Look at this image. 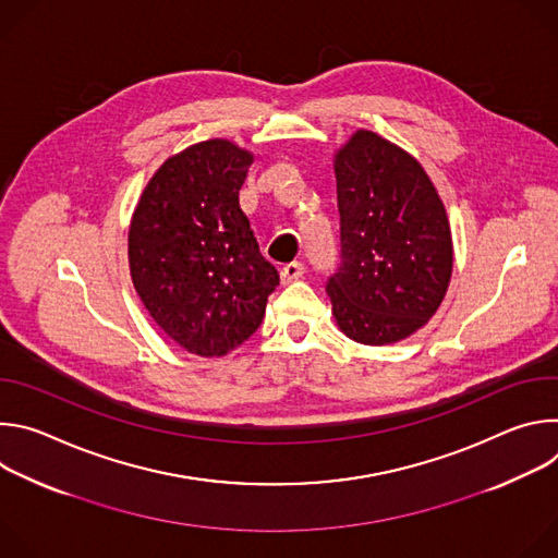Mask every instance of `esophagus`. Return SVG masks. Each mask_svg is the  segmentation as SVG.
Segmentation results:
<instances>
[{
	"label": "esophagus",
	"instance_id": "34e87169",
	"mask_svg": "<svg viewBox=\"0 0 558 558\" xmlns=\"http://www.w3.org/2000/svg\"><path fill=\"white\" fill-rule=\"evenodd\" d=\"M304 276V265L302 263H289V265H284L282 267V271H280V278H282V282L284 284H289V282H293V280H298V278H302Z\"/></svg>",
	"mask_w": 558,
	"mask_h": 558
}]
</instances>
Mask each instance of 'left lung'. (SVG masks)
Masks as SVG:
<instances>
[{"instance_id": "1", "label": "left lung", "mask_w": 558, "mask_h": 558, "mask_svg": "<svg viewBox=\"0 0 558 558\" xmlns=\"http://www.w3.org/2000/svg\"><path fill=\"white\" fill-rule=\"evenodd\" d=\"M340 265L327 293L340 329L381 347L422 329L452 274L444 203L411 154L360 130L336 156Z\"/></svg>"}]
</instances>
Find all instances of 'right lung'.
<instances>
[{
  "mask_svg": "<svg viewBox=\"0 0 558 558\" xmlns=\"http://www.w3.org/2000/svg\"><path fill=\"white\" fill-rule=\"evenodd\" d=\"M252 163L229 141L196 143L158 168L132 216L136 293L158 327L203 357L250 340L280 284L238 203Z\"/></svg>",
  "mask_w": 558,
  "mask_h": 558,
  "instance_id": "1",
  "label": "right lung"
}]
</instances>
